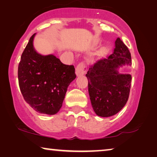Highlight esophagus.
Instances as JSON below:
<instances>
[{
    "label": "esophagus",
    "instance_id": "34e87169",
    "mask_svg": "<svg viewBox=\"0 0 157 157\" xmlns=\"http://www.w3.org/2000/svg\"><path fill=\"white\" fill-rule=\"evenodd\" d=\"M86 72V68L83 63H79L76 68V75L78 77L84 75Z\"/></svg>",
    "mask_w": 157,
    "mask_h": 157
}]
</instances>
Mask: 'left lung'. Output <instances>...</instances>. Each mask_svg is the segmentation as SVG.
Instances as JSON below:
<instances>
[{
  "label": "left lung",
  "instance_id": "1",
  "mask_svg": "<svg viewBox=\"0 0 157 157\" xmlns=\"http://www.w3.org/2000/svg\"><path fill=\"white\" fill-rule=\"evenodd\" d=\"M114 44L112 54L96 59L86 74L92 108L103 117L113 116L124 108L131 85V75L118 71L120 67L131 66L130 52L119 38Z\"/></svg>",
  "mask_w": 157,
  "mask_h": 157
}]
</instances>
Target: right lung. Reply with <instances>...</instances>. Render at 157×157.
Instances as JSON below:
<instances>
[{"label":"right lung","mask_w":157,"mask_h":157,"mask_svg":"<svg viewBox=\"0 0 157 157\" xmlns=\"http://www.w3.org/2000/svg\"><path fill=\"white\" fill-rule=\"evenodd\" d=\"M31 37L18 67L19 85L24 100L39 113L53 115L60 110L67 89L76 78L73 66L65 65L54 55H42Z\"/></svg>","instance_id":"add662e5"}]
</instances>
